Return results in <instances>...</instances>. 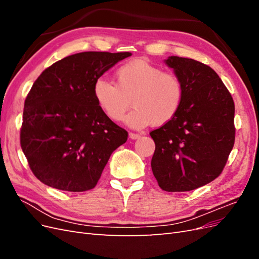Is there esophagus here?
<instances>
[{
	"label": "esophagus",
	"instance_id": "34e87169",
	"mask_svg": "<svg viewBox=\"0 0 259 259\" xmlns=\"http://www.w3.org/2000/svg\"><path fill=\"white\" fill-rule=\"evenodd\" d=\"M140 137V134H136V133H130L131 139H138Z\"/></svg>",
	"mask_w": 259,
	"mask_h": 259
}]
</instances>
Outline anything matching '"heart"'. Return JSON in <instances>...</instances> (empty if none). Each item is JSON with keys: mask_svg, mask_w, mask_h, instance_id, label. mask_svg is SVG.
Returning a JSON list of instances; mask_svg holds the SVG:
<instances>
[{"mask_svg": "<svg viewBox=\"0 0 259 259\" xmlns=\"http://www.w3.org/2000/svg\"><path fill=\"white\" fill-rule=\"evenodd\" d=\"M116 85L103 77L93 84V97L108 119L119 122L131 107L126 117L132 127L160 126L173 120L185 99V84L179 75L164 72L143 59L132 60L115 71Z\"/></svg>", "mask_w": 259, "mask_h": 259, "instance_id": "1", "label": "heart"}]
</instances>
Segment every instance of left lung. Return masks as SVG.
Here are the masks:
<instances>
[{
	"mask_svg": "<svg viewBox=\"0 0 259 259\" xmlns=\"http://www.w3.org/2000/svg\"><path fill=\"white\" fill-rule=\"evenodd\" d=\"M166 65L185 84V99L173 120L150 132L152 173L162 190L184 192L222 174L236 138L234 103L209 66L170 56Z\"/></svg>",
	"mask_w": 259,
	"mask_h": 259,
	"instance_id": "8db88e82",
	"label": "left lung"
}]
</instances>
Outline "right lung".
<instances>
[{"instance_id":"1","label":"right lung","mask_w":259,"mask_h":259,"mask_svg":"<svg viewBox=\"0 0 259 259\" xmlns=\"http://www.w3.org/2000/svg\"><path fill=\"white\" fill-rule=\"evenodd\" d=\"M131 53L83 52L46 68L25 100L20 146L34 176L52 188L93 189L127 132L101 112L93 84Z\"/></svg>"}]
</instances>
